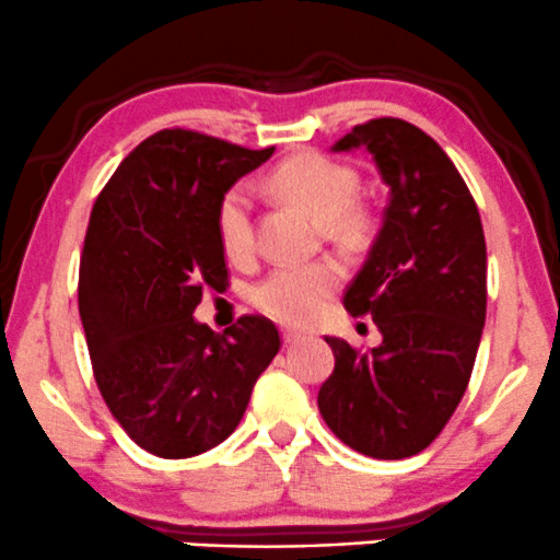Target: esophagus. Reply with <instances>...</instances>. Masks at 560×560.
Returning <instances> with one entry per match:
<instances>
[{
	"label": "esophagus",
	"instance_id": "34e87169",
	"mask_svg": "<svg viewBox=\"0 0 560 560\" xmlns=\"http://www.w3.org/2000/svg\"><path fill=\"white\" fill-rule=\"evenodd\" d=\"M299 340H304V335L295 332V330H282V343H285V346L299 343Z\"/></svg>",
	"mask_w": 560,
	"mask_h": 560
}]
</instances>
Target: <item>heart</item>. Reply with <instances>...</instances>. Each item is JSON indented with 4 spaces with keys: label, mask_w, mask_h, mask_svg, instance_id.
Masks as SVG:
<instances>
[{
    "label": "heart",
    "mask_w": 560,
    "mask_h": 560,
    "mask_svg": "<svg viewBox=\"0 0 560 560\" xmlns=\"http://www.w3.org/2000/svg\"><path fill=\"white\" fill-rule=\"evenodd\" d=\"M267 186L295 207L322 220V230L340 246L353 248L370 235V214L357 203L359 175L348 164L322 154H299L280 162L267 175ZM217 238L230 259L243 261L254 254L252 196L246 186H233L220 196L214 214ZM343 280L338 261L278 267L254 288L252 301L267 317L282 325H308L325 312L335 288Z\"/></svg>",
    "instance_id": "obj_1"
}]
</instances>
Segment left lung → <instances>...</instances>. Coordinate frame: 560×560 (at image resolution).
<instances>
[{
    "label": "left lung",
    "mask_w": 560,
    "mask_h": 560,
    "mask_svg": "<svg viewBox=\"0 0 560 560\" xmlns=\"http://www.w3.org/2000/svg\"><path fill=\"white\" fill-rule=\"evenodd\" d=\"M366 149L390 188L370 259L343 306L383 343L325 338L335 370L319 413L348 448L398 462L424 451L462 404L488 312V248L475 196L435 138L398 117L357 125L335 151Z\"/></svg>",
    "instance_id": "left-lung-1"
}]
</instances>
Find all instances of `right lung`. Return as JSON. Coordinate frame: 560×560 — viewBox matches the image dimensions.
I'll return each mask as SVG.
<instances>
[{"label":"right lung","instance_id":"add662e5","mask_svg":"<svg viewBox=\"0 0 560 560\" xmlns=\"http://www.w3.org/2000/svg\"><path fill=\"white\" fill-rule=\"evenodd\" d=\"M272 151L164 128L125 156L91 209L78 275L91 366L112 417L160 458L220 445L280 351L259 314L222 335L194 319L203 288L228 285L220 196Z\"/></svg>","mask_w":560,"mask_h":560}]
</instances>
